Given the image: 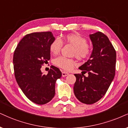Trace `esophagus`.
<instances>
[{
    "mask_svg": "<svg viewBox=\"0 0 128 128\" xmlns=\"http://www.w3.org/2000/svg\"><path fill=\"white\" fill-rule=\"evenodd\" d=\"M68 75H69V73H68V72H62V75L63 77L66 76Z\"/></svg>",
    "mask_w": 128,
    "mask_h": 128,
    "instance_id": "obj_1",
    "label": "esophagus"
}]
</instances>
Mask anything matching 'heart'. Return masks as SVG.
<instances>
[{"instance_id": "obj_1", "label": "heart", "mask_w": 128, "mask_h": 128, "mask_svg": "<svg viewBox=\"0 0 128 128\" xmlns=\"http://www.w3.org/2000/svg\"><path fill=\"white\" fill-rule=\"evenodd\" d=\"M62 42L74 47L72 54L79 59H84L91 53V46L86 43V40L78 33H71L63 37L60 40L56 39L50 44V51L52 54H57L60 51ZM54 64L64 70H72L76 62L74 59L60 56L54 60Z\"/></svg>"}]
</instances>
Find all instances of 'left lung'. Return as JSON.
<instances>
[{
	"label": "left lung",
	"mask_w": 128,
	"mask_h": 128,
	"mask_svg": "<svg viewBox=\"0 0 128 128\" xmlns=\"http://www.w3.org/2000/svg\"><path fill=\"white\" fill-rule=\"evenodd\" d=\"M92 51L90 59L79 68L82 74H74L75 97L86 104L95 103L105 95L115 75L116 53L108 38L103 33L90 34ZM88 72L86 77L83 72Z\"/></svg>",
	"instance_id": "obj_1"
}]
</instances>
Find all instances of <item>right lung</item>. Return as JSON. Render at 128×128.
I'll return each instance as SVG.
<instances>
[{
  "label": "right lung",
  "instance_id": "add662e5",
  "mask_svg": "<svg viewBox=\"0 0 128 128\" xmlns=\"http://www.w3.org/2000/svg\"><path fill=\"white\" fill-rule=\"evenodd\" d=\"M55 40L52 32L26 34L14 52L15 76L21 90L29 100L44 104L55 94V84L62 72L52 66L47 75L41 71L42 65L50 59V45Z\"/></svg>",
  "mask_w": 128,
  "mask_h": 128
}]
</instances>
